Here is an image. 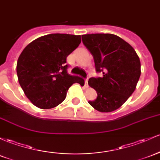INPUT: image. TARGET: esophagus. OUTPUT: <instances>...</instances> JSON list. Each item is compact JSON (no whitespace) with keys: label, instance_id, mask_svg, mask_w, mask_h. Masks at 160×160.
Masks as SVG:
<instances>
[{"label":"esophagus","instance_id":"obj_1","mask_svg":"<svg viewBox=\"0 0 160 160\" xmlns=\"http://www.w3.org/2000/svg\"><path fill=\"white\" fill-rule=\"evenodd\" d=\"M88 79H89V77H87V78L86 79V80H85V86H86V87H88Z\"/></svg>","mask_w":160,"mask_h":160}]
</instances>
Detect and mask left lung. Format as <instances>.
Here are the masks:
<instances>
[{"instance_id":"8db88e82","label":"left lung","mask_w":160,"mask_h":160,"mask_svg":"<svg viewBox=\"0 0 160 160\" xmlns=\"http://www.w3.org/2000/svg\"><path fill=\"white\" fill-rule=\"evenodd\" d=\"M83 45L93 57L96 71L102 77H91L88 83L97 97L89 101L101 112L115 111L136 88L140 76V61L133 47L118 36L96 33L82 36Z\"/></svg>"}]
</instances>
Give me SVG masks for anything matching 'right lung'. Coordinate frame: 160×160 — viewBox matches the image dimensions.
<instances>
[{"instance_id": "1", "label": "right lung", "mask_w": 160, "mask_h": 160, "mask_svg": "<svg viewBox=\"0 0 160 160\" xmlns=\"http://www.w3.org/2000/svg\"><path fill=\"white\" fill-rule=\"evenodd\" d=\"M81 42L80 36L54 33L29 43L17 61L19 83L26 97L42 109L58 106L73 83L84 85L81 77L68 73L67 57Z\"/></svg>"}]
</instances>
